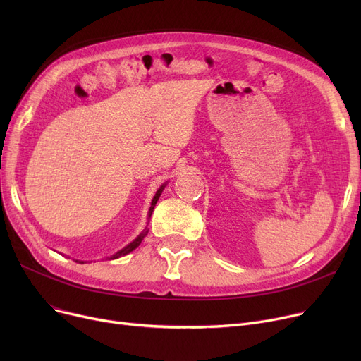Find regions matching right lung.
<instances>
[{"label": "right lung", "mask_w": 361, "mask_h": 361, "mask_svg": "<svg viewBox=\"0 0 361 361\" xmlns=\"http://www.w3.org/2000/svg\"><path fill=\"white\" fill-rule=\"evenodd\" d=\"M168 183H164L158 190H157V193H155V196H154V199H152V203H150V207H149V212H147V219L150 218V215H152V212H154V209H155V206H157V202L159 200V197H161V195H162V192H164V188H165V185H166ZM146 234H147V228H145L135 240H133L130 244H127L126 247H123L121 250H118L116 255H112L108 260H114V259H118V257H123V256H126V255H128L130 252H133L135 249H137L139 247V244L142 243V240L146 237ZM75 262H79V263H85L83 260H75Z\"/></svg>", "instance_id": "obj_1"}]
</instances>
